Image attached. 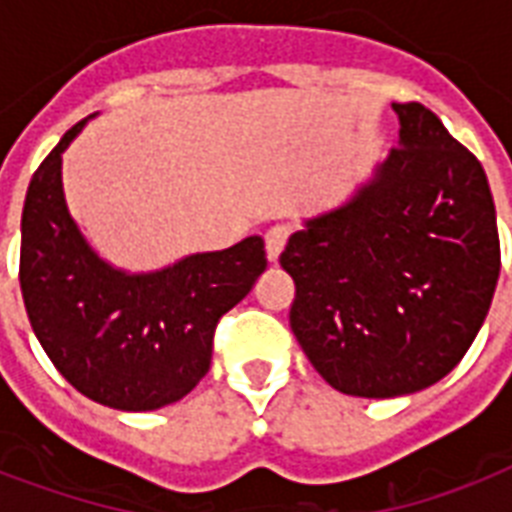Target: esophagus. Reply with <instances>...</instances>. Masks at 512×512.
I'll use <instances>...</instances> for the list:
<instances>
[{"label": "esophagus", "mask_w": 512, "mask_h": 512, "mask_svg": "<svg viewBox=\"0 0 512 512\" xmlns=\"http://www.w3.org/2000/svg\"><path fill=\"white\" fill-rule=\"evenodd\" d=\"M289 233L292 231H289V225H284V223L273 225L271 231L265 233V252H268V260H271V263H276L281 252H284Z\"/></svg>", "instance_id": "34e87169"}]
</instances>
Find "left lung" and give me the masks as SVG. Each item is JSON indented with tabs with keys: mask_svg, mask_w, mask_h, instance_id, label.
<instances>
[{
	"mask_svg": "<svg viewBox=\"0 0 512 512\" xmlns=\"http://www.w3.org/2000/svg\"><path fill=\"white\" fill-rule=\"evenodd\" d=\"M369 185L289 236V327L340 393L393 398L460 364L500 279V233L476 156L422 103Z\"/></svg>",
	"mask_w": 512,
	"mask_h": 512,
	"instance_id": "8db88e82",
	"label": "left lung"
}]
</instances>
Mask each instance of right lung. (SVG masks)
Listing matches in <instances>:
<instances>
[{"instance_id": "1", "label": "right lung", "mask_w": 512, "mask_h": 512, "mask_svg": "<svg viewBox=\"0 0 512 512\" xmlns=\"http://www.w3.org/2000/svg\"><path fill=\"white\" fill-rule=\"evenodd\" d=\"M76 122L39 164L20 220V292L36 340L82 396L122 412H151L209 372L217 321L265 271L260 236L156 273L116 271L79 233L63 199L60 154Z\"/></svg>"}]
</instances>
